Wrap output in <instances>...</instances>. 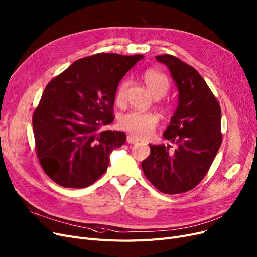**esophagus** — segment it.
Wrapping results in <instances>:
<instances>
[{"instance_id": "esophagus-1", "label": "esophagus", "mask_w": 257, "mask_h": 257, "mask_svg": "<svg viewBox=\"0 0 257 257\" xmlns=\"http://www.w3.org/2000/svg\"><path fill=\"white\" fill-rule=\"evenodd\" d=\"M138 142H139V140L136 139V138H133L132 136L127 137V143H129V144H137Z\"/></svg>"}]
</instances>
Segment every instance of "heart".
<instances>
[{
    "label": "heart",
    "mask_w": 257,
    "mask_h": 257,
    "mask_svg": "<svg viewBox=\"0 0 257 257\" xmlns=\"http://www.w3.org/2000/svg\"><path fill=\"white\" fill-rule=\"evenodd\" d=\"M143 80L148 91L155 98H161L169 91L170 82L168 77L159 70H146L143 74ZM128 85L129 82L124 80L117 86L114 95L115 103L117 105H121L125 102ZM159 116L154 113L130 111V112L122 114L119 117L118 125L122 130L129 132L133 137L139 139H146L154 131L156 126L159 125Z\"/></svg>",
    "instance_id": "b5f03b06"
}]
</instances>
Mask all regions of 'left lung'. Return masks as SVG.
I'll use <instances>...</instances> for the list:
<instances>
[{
	"mask_svg": "<svg viewBox=\"0 0 257 257\" xmlns=\"http://www.w3.org/2000/svg\"><path fill=\"white\" fill-rule=\"evenodd\" d=\"M169 68L178 89V103L163 137L177 148L149 145L150 154L142 162L148 181L166 194L184 193L203 180L221 145L218 101L192 66L171 54L156 55Z\"/></svg>",
	"mask_w": 257,
	"mask_h": 257,
	"instance_id": "obj_1",
	"label": "left lung"
}]
</instances>
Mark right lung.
Wrapping results in <instances>:
<instances>
[{
	"label": "right lung",
	"mask_w": 257,
	"mask_h": 257,
	"mask_svg": "<svg viewBox=\"0 0 257 257\" xmlns=\"http://www.w3.org/2000/svg\"><path fill=\"white\" fill-rule=\"evenodd\" d=\"M143 58L93 54L75 61L48 83L32 126L39 162L53 182L86 188L105 173L111 152L125 144L126 135L103 127L114 120L119 81Z\"/></svg>",
	"instance_id": "obj_1"
}]
</instances>
